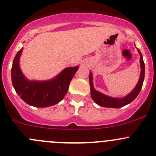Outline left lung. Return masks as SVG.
Wrapping results in <instances>:
<instances>
[{"label":"left lung","instance_id":"1","mask_svg":"<svg viewBox=\"0 0 156 156\" xmlns=\"http://www.w3.org/2000/svg\"><path fill=\"white\" fill-rule=\"evenodd\" d=\"M138 52L140 55V67L141 73L139 80L138 81V83L136 84V87L133 89L131 93H129L127 96H124L122 98H115L112 96H109L107 95H105L100 92L95 90L93 87V74L90 73V93H91V97L93 99V101L98 104L99 106H103V107L108 108H120L122 106L128 105L131 102H133L135 99L138 96L139 93H140V90L142 89V84H143L144 77H145V64H144L142 55L141 53L140 50L137 48Z\"/></svg>","mask_w":156,"mask_h":156}]
</instances>
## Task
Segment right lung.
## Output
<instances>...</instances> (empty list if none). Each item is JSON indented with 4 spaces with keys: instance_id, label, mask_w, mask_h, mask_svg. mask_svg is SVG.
Masks as SVG:
<instances>
[{
    "instance_id": "1",
    "label": "right lung",
    "mask_w": 156,
    "mask_h": 156,
    "mask_svg": "<svg viewBox=\"0 0 156 156\" xmlns=\"http://www.w3.org/2000/svg\"><path fill=\"white\" fill-rule=\"evenodd\" d=\"M23 48L17 52L11 68V80L16 93L28 105L38 108L53 106L64 98L69 83L79 66L66 67L53 79L48 80H29L20 67V57Z\"/></svg>"
}]
</instances>
